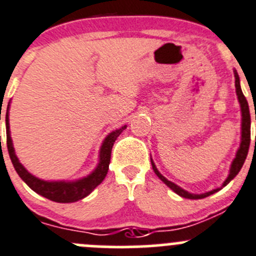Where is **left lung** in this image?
<instances>
[{
	"label": "left lung",
	"mask_w": 256,
	"mask_h": 256,
	"mask_svg": "<svg viewBox=\"0 0 256 256\" xmlns=\"http://www.w3.org/2000/svg\"><path fill=\"white\" fill-rule=\"evenodd\" d=\"M234 77H235V88H236V96H238V100H239V103H240V108H242V143H240V148L238 149L236 156H235L234 160H232V166H230L229 176H228V178L225 179V182L222 183V186H226V184L229 183L232 179H234L235 176H236V174L239 173L240 169H242V164H244L245 159H246L248 152H249V146H250L249 104H248L246 98H245V96L242 94V87H240V80H239V76H238L236 70H234ZM152 166H153V170H154V173L156 174V176H158V178L160 179L164 184H166V186H168L169 188L174 192V193H176L178 196H183V198L203 199V198H206V196H212V194L216 193L218 190H220V189H222V188H216V189H213L212 192H208V193H204V194H192V193H189V192L182 189L180 186H176V184L172 183V182L168 180L166 176H162V174L159 173L158 169H156V164L153 163V160H152Z\"/></svg>",
	"instance_id": "8db88e82"
}]
</instances>
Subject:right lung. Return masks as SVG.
I'll list each match as a JSON object with an SVG mask.
<instances>
[{
    "instance_id": "obj_1",
    "label": "right lung",
    "mask_w": 256,
    "mask_h": 256,
    "mask_svg": "<svg viewBox=\"0 0 256 256\" xmlns=\"http://www.w3.org/2000/svg\"><path fill=\"white\" fill-rule=\"evenodd\" d=\"M127 126H123L122 128L116 129L114 132L110 133L107 138L103 142L102 146H100V163H98L97 168L90 174V176H84L82 179H78L76 182H48L42 180V179L36 178L32 176L31 173L26 170L24 166L20 163L18 158L14 154V144H12L11 136H10V123H8V107H7L6 113V130H7V149H8L10 158H11L12 164H14V169H16L17 174L21 176L22 180L30 186L34 192H36L40 196H44V198L50 199L52 202H57V203H73V202L80 200V199L86 198L88 194L92 193L93 189L96 186H100L106 178L108 173V168H110V153H112L113 144H114L116 139L120 136Z\"/></svg>"
}]
</instances>
